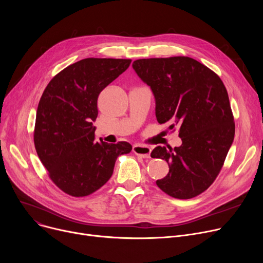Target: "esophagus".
<instances>
[{
    "instance_id": "obj_1",
    "label": "esophagus",
    "mask_w": 263,
    "mask_h": 263,
    "mask_svg": "<svg viewBox=\"0 0 263 263\" xmlns=\"http://www.w3.org/2000/svg\"><path fill=\"white\" fill-rule=\"evenodd\" d=\"M133 153L136 156H140L143 159H149L151 149L148 146H142V145H134L133 146Z\"/></svg>"
}]
</instances>
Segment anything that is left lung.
I'll use <instances>...</instances> for the list:
<instances>
[{
    "mask_svg": "<svg viewBox=\"0 0 263 263\" xmlns=\"http://www.w3.org/2000/svg\"><path fill=\"white\" fill-rule=\"evenodd\" d=\"M136 74L156 100L159 123L178 129L179 147H156L151 157L168 163L157 185L172 197L193 198L208 189L222 168L234 139L226 87L217 74L186 57L134 61Z\"/></svg>",
    "mask_w": 263,
    "mask_h": 263,
    "instance_id": "obj_1",
    "label": "left lung"
}]
</instances>
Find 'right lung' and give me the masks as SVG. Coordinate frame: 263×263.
<instances>
[{"label":"right lung","instance_id":"1","mask_svg":"<svg viewBox=\"0 0 263 263\" xmlns=\"http://www.w3.org/2000/svg\"><path fill=\"white\" fill-rule=\"evenodd\" d=\"M131 60L85 59L55 76L41 96L35 122L37 155L52 181L67 194L87 196L113 175L126 142L95 141L99 93L128 69Z\"/></svg>","mask_w":263,"mask_h":263}]
</instances>
